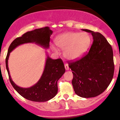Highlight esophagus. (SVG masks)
Here are the masks:
<instances>
[{"instance_id": "1", "label": "esophagus", "mask_w": 120, "mask_h": 120, "mask_svg": "<svg viewBox=\"0 0 120 120\" xmlns=\"http://www.w3.org/2000/svg\"><path fill=\"white\" fill-rule=\"evenodd\" d=\"M64 67H65V69L67 70V71H68L69 70V67H68V64H64Z\"/></svg>"}]
</instances>
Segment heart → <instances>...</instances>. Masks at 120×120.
<instances>
[{
  "mask_svg": "<svg viewBox=\"0 0 120 120\" xmlns=\"http://www.w3.org/2000/svg\"><path fill=\"white\" fill-rule=\"evenodd\" d=\"M91 35L86 32H67L61 34L56 38V44L64 50V56L70 60L80 59L87 51L91 44ZM52 49L55 52L59 49L55 46Z\"/></svg>",
  "mask_w": 120,
  "mask_h": 120,
  "instance_id": "heart-1",
  "label": "heart"
}]
</instances>
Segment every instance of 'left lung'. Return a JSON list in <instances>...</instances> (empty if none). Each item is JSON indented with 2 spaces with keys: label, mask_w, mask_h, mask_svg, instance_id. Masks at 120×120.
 Returning <instances> with one entry per match:
<instances>
[{
  "label": "left lung",
  "mask_w": 120,
  "mask_h": 120,
  "mask_svg": "<svg viewBox=\"0 0 120 120\" xmlns=\"http://www.w3.org/2000/svg\"><path fill=\"white\" fill-rule=\"evenodd\" d=\"M93 43L87 54L79 60L69 63L72 71L71 81L74 92L80 97L89 98L98 96L108 87L113 77L112 48L101 34L88 29Z\"/></svg>",
  "instance_id": "obj_1"
}]
</instances>
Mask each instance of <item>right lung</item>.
Returning a JSON list of instances; mask_svg holds the SVG:
<instances>
[{
    "mask_svg": "<svg viewBox=\"0 0 120 120\" xmlns=\"http://www.w3.org/2000/svg\"><path fill=\"white\" fill-rule=\"evenodd\" d=\"M52 33L53 31L47 26L28 31L21 37L16 38L8 49L5 65L11 83L20 95L30 101L43 102L55 96L58 91L57 81L65 71L64 63L61 59L53 60L47 55L45 69L39 81L30 87L23 88L16 85L11 77L8 66L9 55L17 46L28 43H35L44 49H49Z\"/></svg>",
    "mask_w": 120,
    "mask_h": 120,
    "instance_id": "obj_1",
    "label": "right lung"
}]
</instances>
